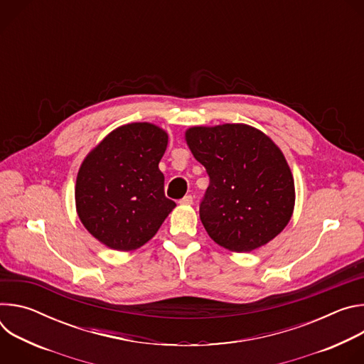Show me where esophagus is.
I'll return each instance as SVG.
<instances>
[{"mask_svg": "<svg viewBox=\"0 0 364 364\" xmlns=\"http://www.w3.org/2000/svg\"><path fill=\"white\" fill-rule=\"evenodd\" d=\"M180 203H181V204H193V196H190V194L184 196V197L180 200Z\"/></svg>", "mask_w": 364, "mask_h": 364, "instance_id": "obj_1", "label": "esophagus"}]
</instances>
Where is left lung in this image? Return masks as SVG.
I'll return each instance as SVG.
<instances>
[{"mask_svg":"<svg viewBox=\"0 0 364 364\" xmlns=\"http://www.w3.org/2000/svg\"><path fill=\"white\" fill-rule=\"evenodd\" d=\"M186 141L210 177L200 220L218 245L250 252L284 230L294 212V178L269 136L245 124H225L193 127Z\"/></svg>","mask_w":364,"mask_h":364,"instance_id":"left-lung-1","label":"left lung"}]
</instances>
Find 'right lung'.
Listing matches in <instances>:
<instances>
[{"instance_id":"add662e5","label":"right lung","mask_w":364,"mask_h":364,"mask_svg":"<svg viewBox=\"0 0 364 364\" xmlns=\"http://www.w3.org/2000/svg\"><path fill=\"white\" fill-rule=\"evenodd\" d=\"M168 135L148 122L117 128L93 148L76 178V210L87 232L115 250L146 243L176 203L159 164Z\"/></svg>"}]
</instances>
